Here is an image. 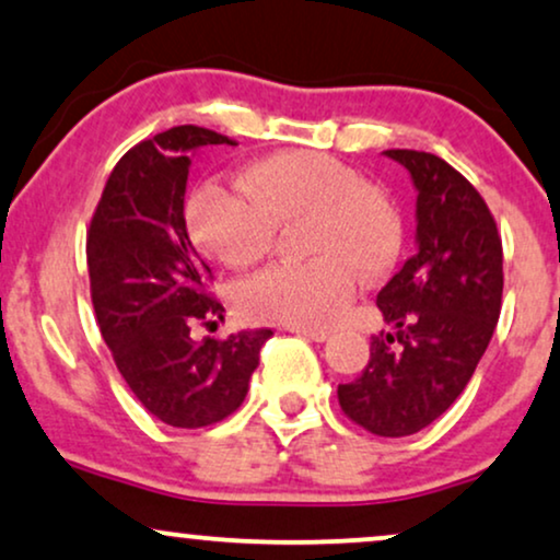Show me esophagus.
I'll list each match as a JSON object with an SVG mask.
<instances>
[{
  "label": "esophagus",
  "mask_w": 560,
  "mask_h": 560,
  "mask_svg": "<svg viewBox=\"0 0 560 560\" xmlns=\"http://www.w3.org/2000/svg\"><path fill=\"white\" fill-rule=\"evenodd\" d=\"M293 332L299 335V337H306V340H312V342H324V340H329V332H327V329H301V327H293Z\"/></svg>",
  "instance_id": "34e87169"
}]
</instances>
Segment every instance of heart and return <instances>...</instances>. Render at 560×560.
<instances>
[{
    "instance_id": "b5f03b06",
    "label": "heart",
    "mask_w": 560,
    "mask_h": 560,
    "mask_svg": "<svg viewBox=\"0 0 560 560\" xmlns=\"http://www.w3.org/2000/svg\"><path fill=\"white\" fill-rule=\"evenodd\" d=\"M244 191L205 186L186 205L189 236L228 267H248L272 248L278 225L308 220L303 244L314 261L275 265L241 288L252 322L332 327L348 312L355 275L374 280L395 265L402 225L382 191L353 168L312 150H288L248 165Z\"/></svg>"
}]
</instances>
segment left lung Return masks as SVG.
<instances>
[{
    "label": "left lung",
    "instance_id": "obj_1",
    "mask_svg": "<svg viewBox=\"0 0 560 560\" xmlns=\"http://www.w3.org/2000/svg\"><path fill=\"white\" fill-rule=\"evenodd\" d=\"M416 199L418 252L376 295L386 332L363 374L337 386L342 412L376 436H410L444 416L491 342L501 314L503 248L478 189L439 155L386 150Z\"/></svg>",
    "mask_w": 560,
    "mask_h": 560
}]
</instances>
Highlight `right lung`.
<instances>
[{
    "instance_id": "1",
    "label": "right lung",
    "mask_w": 560,
    "mask_h": 560,
    "mask_svg": "<svg viewBox=\"0 0 560 560\" xmlns=\"http://www.w3.org/2000/svg\"><path fill=\"white\" fill-rule=\"evenodd\" d=\"M212 129L184 124L135 144L116 163L88 231L95 319L116 369L144 410L174 428H202L238 410L272 329L191 340V327L223 319L210 267L186 233L189 165Z\"/></svg>"
}]
</instances>
